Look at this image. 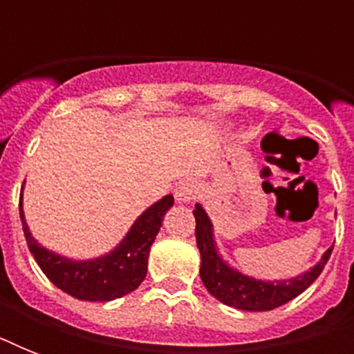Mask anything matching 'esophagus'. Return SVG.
Here are the masks:
<instances>
[{"label":"esophagus","mask_w":354,"mask_h":354,"mask_svg":"<svg viewBox=\"0 0 354 354\" xmlns=\"http://www.w3.org/2000/svg\"><path fill=\"white\" fill-rule=\"evenodd\" d=\"M198 194V187L193 180H185L180 183V187L176 189V200L178 202H193Z\"/></svg>","instance_id":"1"}]
</instances>
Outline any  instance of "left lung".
<instances>
[{"label":"left lung","mask_w":354,"mask_h":354,"mask_svg":"<svg viewBox=\"0 0 354 354\" xmlns=\"http://www.w3.org/2000/svg\"><path fill=\"white\" fill-rule=\"evenodd\" d=\"M193 215L196 218V244L202 255V264H200L202 283L211 296H215L218 301L230 307L241 308V310H252V313L272 310L297 297L318 279V275L322 274V270L325 268L333 253V248H329L314 268L303 275H297L294 279H253L230 268L216 253L215 241H213V224L209 216L205 215V211L202 209V205L196 204Z\"/></svg>","instance_id":"obj_1"}]
</instances>
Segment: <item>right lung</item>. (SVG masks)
<instances>
[{"label":"right lung","mask_w":354,"mask_h":354,"mask_svg":"<svg viewBox=\"0 0 354 354\" xmlns=\"http://www.w3.org/2000/svg\"><path fill=\"white\" fill-rule=\"evenodd\" d=\"M172 204H174L172 194H167L160 202L150 205L133 222L128 235L113 252L93 261H69L40 246L25 224L21 200H19V218L24 224L27 246L41 272L47 275V279L53 285L82 301H112L124 294H130L143 283L150 246L160 232L163 216L169 207H172Z\"/></svg>","instance_id":"right-lung-1"}]
</instances>
